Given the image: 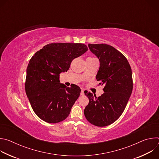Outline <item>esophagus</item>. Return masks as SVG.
Returning <instances> with one entry per match:
<instances>
[{
	"mask_svg": "<svg viewBox=\"0 0 159 159\" xmlns=\"http://www.w3.org/2000/svg\"><path fill=\"white\" fill-rule=\"evenodd\" d=\"M80 94H81V96H84V89H82V90H81V93H80Z\"/></svg>",
	"mask_w": 159,
	"mask_h": 159,
	"instance_id": "esophagus-1",
	"label": "esophagus"
}]
</instances>
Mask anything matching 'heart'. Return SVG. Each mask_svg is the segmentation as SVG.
Instances as JSON below:
<instances>
[{
	"label": "heart",
	"instance_id": "1",
	"mask_svg": "<svg viewBox=\"0 0 159 159\" xmlns=\"http://www.w3.org/2000/svg\"><path fill=\"white\" fill-rule=\"evenodd\" d=\"M89 58H91V57H89Z\"/></svg>",
	"mask_w": 159,
	"mask_h": 159
}]
</instances>
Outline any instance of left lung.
<instances>
[{
	"instance_id": "left-lung-1",
	"label": "left lung",
	"mask_w": 159,
	"mask_h": 159,
	"mask_svg": "<svg viewBox=\"0 0 159 159\" xmlns=\"http://www.w3.org/2000/svg\"><path fill=\"white\" fill-rule=\"evenodd\" d=\"M88 47L100 61L96 75L104 85V93L97 98L89 93V102L84 112L87 121L97 126H106L122 115L133 90L131 66L126 58L106 44H89Z\"/></svg>"
}]
</instances>
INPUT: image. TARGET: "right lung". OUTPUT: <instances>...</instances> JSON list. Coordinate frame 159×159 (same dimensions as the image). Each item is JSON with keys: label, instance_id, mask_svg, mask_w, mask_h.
<instances>
[{"label": "right lung", "instance_id": "obj_1", "mask_svg": "<svg viewBox=\"0 0 159 159\" xmlns=\"http://www.w3.org/2000/svg\"><path fill=\"white\" fill-rule=\"evenodd\" d=\"M88 50L82 43H53L45 45L30 59L27 67L25 90L36 115L49 123L65 120L80 94L74 85L60 83V74L67 72L72 61Z\"/></svg>", "mask_w": 159, "mask_h": 159}]
</instances>
